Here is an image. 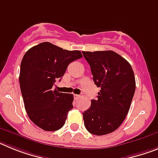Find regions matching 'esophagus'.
Instances as JSON below:
<instances>
[{"mask_svg": "<svg viewBox=\"0 0 158 158\" xmlns=\"http://www.w3.org/2000/svg\"><path fill=\"white\" fill-rule=\"evenodd\" d=\"M80 96H79V95H74V99L75 100H78V99L80 98Z\"/></svg>", "mask_w": 158, "mask_h": 158, "instance_id": "1", "label": "esophagus"}]
</instances>
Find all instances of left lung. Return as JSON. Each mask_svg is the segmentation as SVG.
Here are the masks:
<instances>
[{"label":"left lung","mask_w":158,"mask_h":158,"mask_svg":"<svg viewBox=\"0 0 158 158\" xmlns=\"http://www.w3.org/2000/svg\"><path fill=\"white\" fill-rule=\"evenodd\" d=\"M91 68L93 81L100 88L97 99L83 112L89 133L104 135L119 127L126 118L135 92V77L131 64L112 51H82Z\"/></svg>","instance_id":"1"}]
</instances>
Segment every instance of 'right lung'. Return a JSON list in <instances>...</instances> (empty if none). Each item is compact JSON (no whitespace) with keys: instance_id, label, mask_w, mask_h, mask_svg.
Here are the masks:
<instances>
[{"instance_id":"obj_1","label":"right lung","mask_w":158,"mask_h":158,"mask_svg":"<svg viewBox=\"0 0 158 158\" xmlns=\"http://www.w3.org/2000/svg\"><path fill=\"white\" fill-rule=\"evenodd\" d=\"M82 57L81 51H67L49 42L29 49L20 64L19 85L25 110L36 126L54 131L64 126L72 109L73 96L54 89L70 62Z\"/></svg>"}]
</instances>
